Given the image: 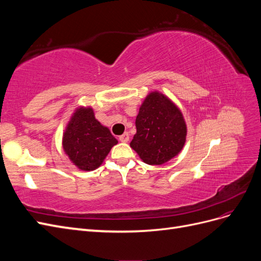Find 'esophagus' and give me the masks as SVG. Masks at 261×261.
<instances>
[{
    "mask_svg": "<svg viewBox=\"0 0 261 261\" xmlns=\"http://www.w3.org/2000/svg\"><path fill=\"white\" fill-rule=\"evenodd\" d=\"M118 140L122 141V143H127V141L129 140V134L128 133H124L123 135H121L120 137H118Z\"/></svg>",
    "mask_w": 261,
    "mask_h": 261,
    "instance_id": "obj_1",
    "label": "esophagus"
}]
</instances>
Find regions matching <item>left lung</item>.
<instances>
[{"label":"left lung","mask_w":261,"mask_h":261,"mask_svg":"<svg viewBox=\"0 0 261 261\" xmlns=\"http://www.w3.org/2000/svg\"><path fill=\"white\" fill-rule=\"evenodd\" d=\"M137 133L130 147L150 165H160L174 158L186 140V124L176 106L159 92L144 101L136 117Z\"/></svg>","instance_id":"8db88e82"}]
</instances>
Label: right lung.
I'll list each match as a JSON object with an SVG mask.
<instances>
[{
  "label": "right lung",
  "mask_w": 261,
  "mask_h": 261,
  "mask_svg": "<svg viewBox=\"0 0 261 261\" xmlns=\"http://www.w3.org/2000/svg\"><path fill=\"white\" fill-rule=\"evenodd\" d=\"M116 144L117 140L109 128L94 118L90 108L77 110L63 136V148L66 154L84 171L97 169Z\"/></svg>",
  "instance_id": "1"
}]
</instances>
